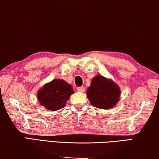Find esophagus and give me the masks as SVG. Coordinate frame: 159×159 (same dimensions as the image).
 Masks as SVG:
<instances>
[{
	"mask_svg": "<svg viewBox=\"0 0 159 159\" xmlns=\"http://www.w3.org/2000/svg\"><path fill=\"white\" fill-rule=\"evenodd\" d=\"M84 90H85V89L83 87H77V91L81 92V93H83V92H84Z\"/></svg>",
	"mask_w": 159,
	"mask_h": 159,
	"instance_id": "1",
	"label": "esophagus"
}]
</instances>
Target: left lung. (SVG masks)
I'll return each instance as SVG.
<instances>
[{"label":"left lung","mask_w":159,"mask_h":159,"mask_svg":"<svg viewBox=\"0 0 159 159\" xmlns=\"http://www.w3.org/2000/svg\"><path fill=\"white\" fill-rule=\"evenodd\" d=\"M120 90L111 80L97 75L87 88V96L93 106L101 109H109L118 102Z\"/></svg>","instance_id":"8db88e82"}]
</instances>
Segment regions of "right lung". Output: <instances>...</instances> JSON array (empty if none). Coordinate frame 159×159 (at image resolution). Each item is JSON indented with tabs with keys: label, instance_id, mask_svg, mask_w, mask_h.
Here are the masks:
<instances>
[{
	"label": "right lung",
	"instance_id": "right-lung-1",
	"mask_svg": "<svg viewBox=\"0 0 159 159\" xmlns=\"http://www.w3.org/2000/svg\"><path fill=\"white\" fill-rule=\"evenodd\" d=\"M74 93L72 85L63 80L56 79L46 84L38 92L40 104L47 109L56 111L65 106L70 95Z\"/></svg>",
	"mask_w": 159,
	"mask_h": 159
}]
</instances>
